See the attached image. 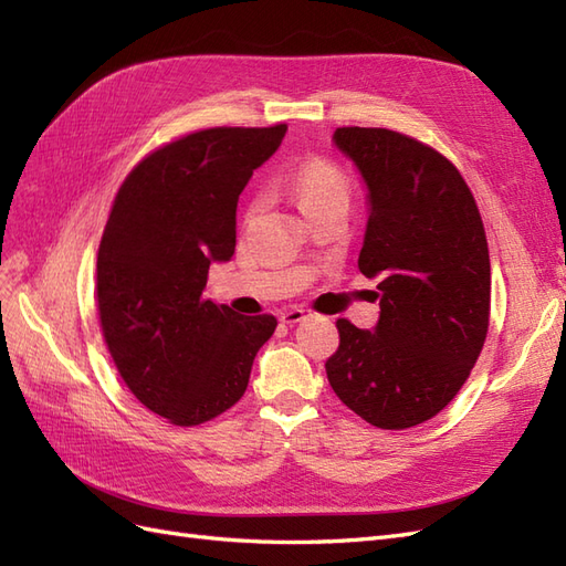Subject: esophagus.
<instances>
[{
	"label": "esophagus",
	"mask_w": 566,
	"mask_h": 566,
	"mask_svg": "<svg viewBox=\"0 0 566 566\" xmlns=\"http://www.w3.org/2000/svg\"><path fill=\"white\" fill-rule=\"evenodd\" d=\"M308 317V311L306 308H292L280 315V323L282 325H296V323H303Z\"/></svg>",
	"instance_id": "34e87169"
}]
</instances>
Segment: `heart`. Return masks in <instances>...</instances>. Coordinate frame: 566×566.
<instances>
[{
	"label": "heart",
	"instance_id": "heart-1",
	"mask_svg": "<svg viewBox=\"0 0 566 566\" xmlns=\"http://www.w3.org/2000/svg\"><path fill=\"white\" fill-rule=\"evenodd\" d=\"M286 191L292 193L296 206L303 214L313 210H321L327 206H342L349 208V177H346L344 169L335 163L323 157H313L301 163L298 167L289 169L282 177ZM255 208V202L251 210Z\"/></svg>",
	"mask_w": 566,
	"mask_h": 566
}]
</instances>
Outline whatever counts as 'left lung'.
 Masks as SVG:
<instances>
[{
	"instance_id": "8db88e82",
	"label": "left lung",
	"mask_w": 566,
	"mask_h": 566,
	"mask_svg": "<svg viewBox=\"0 0 566 566\" xmlns=\"http://www.w3.org/2000/svg\"><path fill=\"white\" fill-rule=\"evenodd\" d=\"M368 188L358 270L378 282L373 329L337 321L325 370L335 395L370 426L413 428L457 397L481 356L490 255L481 212L459 169L389 128L332 136Z\"/></svg>"
}]
</instances>
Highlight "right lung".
I'll return each mask as SVG.
<instances>
[{"label":"right lung","instance_id":"right-lung-1","mask_svg":"<svg viewBox=\"0 0 566 566\" xmlns=\"http://www.w3.org/2000/svg\"><path fill=\"white\" fill-rule=\"evenodd\" d=\"M286 124L206 128L150 153L122 184L97 251L99 325L126 387L174 426L224 413L277 321L202 298L237 245V202Z\"/></svg>","mask_w":566,"mask_h":566}]
</instances>
